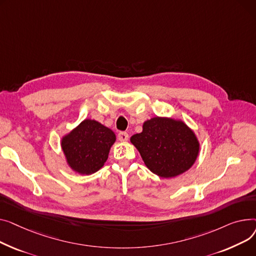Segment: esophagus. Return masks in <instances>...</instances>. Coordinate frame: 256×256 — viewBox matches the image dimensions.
Segmentation results:
<instances>
[{
	"label": "esophagus",
	"mask_w": 256,
	"mask_h": 256,
	"mask_svg": "<svg viewBox=\"0 0 256 256\" xmlns=\"http://www.w3.org/2000/svg\"><path fill=\"white\" fill-rule=\"evenodd\" d=\"M118 138L120 142H127L129 138V135L126 132H120L118 134Z\"/></svg>",
	"instance_id": "esophagus-1"
}]
</instances>
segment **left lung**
Returning a JSON list of instances; mask_svg holds the SVG:
<instances>
[{
	"label": "left lung",
	"instance_id": "1",
	"mask_svg": "<svg viewBox=\"0 0 256 256\" xmlns=\"http://www.w3.org/2000/svg\"><path fill=\"white\" fill-rule=\"evenodd\" d=\"M146 168L162 178H174L188 170L200 151L196 136L186 124L156 116L144 123L142 132L130 138Z\"/></svg>",
	"mask_w": 256,
	"mask_h": 256
}]
</instances>
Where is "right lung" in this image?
<instances>
[{
    "label": "right lung",
    "instance_id": "add662e5",
    "mask_svg": "<svg viewBox=\"0 0 256 256\" xmlns=\"http://www.w3.org/2000/svg\"><path fill=\"white\" fill-rule=\"evenodd\" d=\"M114 133L94 120H84L62 140V148L70 168L82 174L99 170L108 160Z\"/></svg>",
    "mask_w": 256,
    "mask_h": 256
}]
</instances>
